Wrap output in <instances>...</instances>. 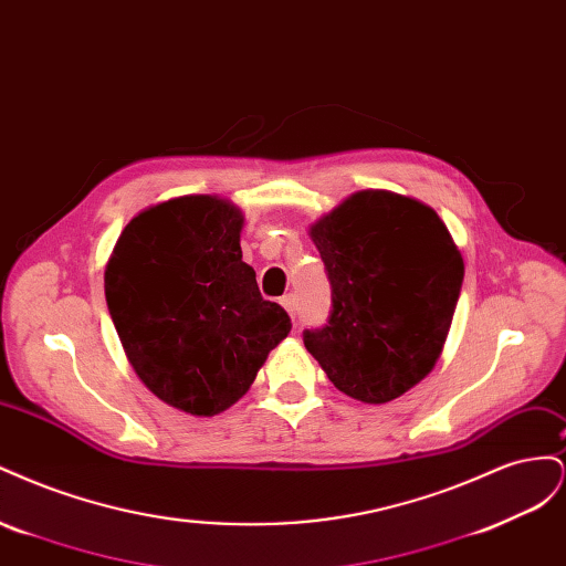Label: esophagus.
<instances>
[{"label": "esophagus", "mask_w": 566, "mask_h": 566, "mask_svg": "<svg viewBox=\"0 0 566 566\" xmlns=\"http://www.w3.org/2000/svg\"><path fill=\"white\" fill-rule=\"evenodd\" d=\"M281 304H283V310L293 316V321L297 318V300H295V295H285V297H281Z\"/></svg>", "instance_id": "1"}]
</instances>
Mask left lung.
I'll use <instances>...</instances> for the list:
<instances>
[{"label": "left lung", "mask_w": 566, "mask_h": 566, "mask_svg": "<svg viewBox=\"0 0 566 566\" xmlns=\"http://www.w3.org/2000/svg\"><path fill=\"white\" fill-rule=\"evenodd\" d=\"M331 281L328 323L304 347L328 380L364 403H387L437 364L460 297L462 264L447 224L391 191H358L312 224Z\"/></svg>", "instance_id": "1"}]
</instances>
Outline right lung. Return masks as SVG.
<instances>
[{
  "label": "right lung",
  "instance_id": "add662e5",
  "mask_svg": "<svg viewBox=\"0 0 566 566\" xmlns=\"http://www.w3.org/2000/svg\"><path fill=\"white\" fill-rule=\"evenodd\" d=\"M243 212L181 196L136 214L106 264V302L142 382L191 416H217L256 378L293 323L243 262Z\"/></svg>",
  "mask_w": 566,
  "mask_h": 566
}]
</instances>
